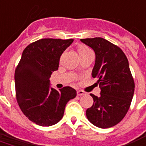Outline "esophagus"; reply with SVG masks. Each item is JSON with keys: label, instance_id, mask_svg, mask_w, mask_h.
Instances as JSON below:
<instances>
[{"label": "esophagus", "instance_id": "34e87169", "mask_svg": "<svg viewBox=\"0 0 146 146\" xmlns=\"http://www.w3.org/2000/svg\"><path fill=\"white\" fill-rule=\"evenodd\" d=\"M85 95V93L83 90H78L77 91V96H83Z\"/></svg>", "mask_w": 146, "mask_h": 146}]
</instances>
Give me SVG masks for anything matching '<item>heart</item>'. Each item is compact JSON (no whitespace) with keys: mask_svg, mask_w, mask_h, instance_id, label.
<instances>
[{"mask_svg":"<svg viewBox=\"0 0 146 146\" xmlns=\"http://www.w3.org/2000/svg\"><path fill=\"white\" fill-rule=\"evenodd\" d=\"M78 53L80 56V57H83L86 56L90 55V54H93V50H91L89 46H86V45H80L78 46Z\"/></svg>","mask_w":146,"mask_h":146,"instance_id":"obj_1","label":"heart"}]
</instances>
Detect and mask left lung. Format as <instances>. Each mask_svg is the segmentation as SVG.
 I'll list each match as a JSON object with an SVG mask.
<instances>
[{"mask_svg":"<svg viewBox=\"0 0 146 146\" xmlns=\"http://www.w3.org/2000/svg\"><path fill=\"white\" fill-rule=\"evenodd\" d=\"M96 54L92 76L97 78L100 96H90L93 104L86 110L88 120L102 129L113 127L126 115L132 102L135 83L129 61L119 46L101 37L81 39Z\"/></svg>","mask_w":146,"mask_h":146,"instance_id":"8db88e82","label":"left lung"}]
</instances>
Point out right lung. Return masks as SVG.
Wrapping results in <instances>:
<instances>
[{"label": "right lung", "instance_id": "obj_1", "mask_svg": "<svg viewBox=\"0 0 146 146\" xmlns=\"http://www.w3.org/2000/svg\"><path fill=\"white\" fill-rule=\"evenodd\" d=\"M73 39L45 38L24 49L14 79L16 98L24 115L41 126H50L63 118L69 100L76 91L70 86L56 90L50 86L52 72L57 70L60 56Z\"/></svg>", "mask_w": 146, "mask_h": 146}]
</instances>
